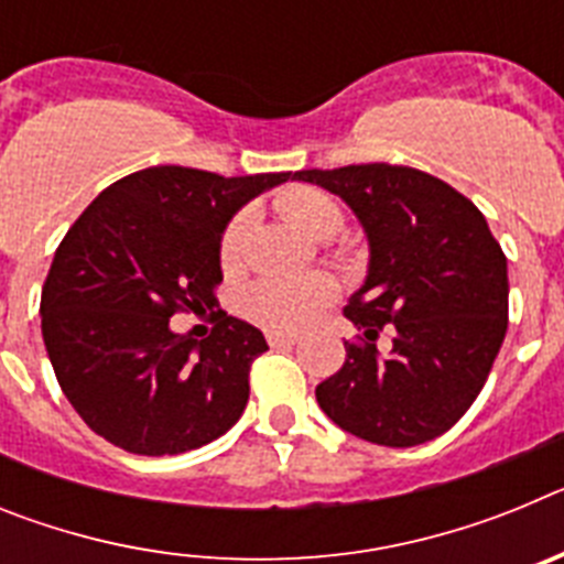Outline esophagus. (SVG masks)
Masks as SVG:
<instances>
[{
	"label": "esophagus",
	"instance_id": "esophagus-1",
	"mask_svg": "<svg viewBox=\"0 0 564 564\" xmlns=\"http://www.w3.org/2000/svg\"><path fill=\"white\" fill-rule=\"evenodd\" d=\"M265 338L271 347H288V344H296V336H291V333H279V330H268Z\"/></svg>",
	"mask_w": 564,
	"mask_h": 564
}]
</instances>
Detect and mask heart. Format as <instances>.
<instances>
[{
    "mask_svg": "<svg viewBox=\"0 0 564 564\" xmlns=\"http://www.w3.org/2000/svg\"><path fill=\"white\" fill-rule=\"evenodd\" d=\"M276 206L293 228L316 239L333 237L344 223L341 208L318 188H288L285 194H279ZM242 231H246V217H234L220 239L223 262L237 259ZM330 299L333 282L327 276H318V273H307V276H262L242 291L239 311L246 313L251 322L271 327V330H299Z\"/></svg>",
    "mask_w": 564,
    "mask_h": 564,
    "instance_id": "heart-1",
    "label": "heart"
}]
</instances>
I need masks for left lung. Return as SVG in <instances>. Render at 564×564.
I'll use <instances>...</instances> for the list:
<instances>
[{
    "instance_id": "1",
    "label": "left lung",
    "mask_w": 564,
    "mask_h": 564,
    "mask_svg": "<svg viewBox=\"0 0 564 564\" xmlns=\"http://www.w3.org/2000/svg\"><path fill=\"white\" fill-rule=\"evenodd\" d=\"M341 197L364 228L370 262L344 316L341 370L316 387L327 417L361 441L406 449L452 430L475 403L508 327V265L468 197L432 174L390 163L296 172ZM393 330L381 357L377 333Z\"/></svg>"
}]
</instances>
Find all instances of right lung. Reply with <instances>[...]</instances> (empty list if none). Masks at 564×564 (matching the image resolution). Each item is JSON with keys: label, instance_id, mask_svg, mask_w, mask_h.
<instances>
[{"label": "right lung", "instance_id": "1", "mask_svg": "<svg viewBox=\"0 0 564 564\" xmlns=\"http://www.w3.org/2000/svg\"><path fill=\"white\" fill-rule=\"evenodd\" d=\"M293 172L220 177L186 166L127 174L84 208L42 288V336L89 430L132 455L200 449L248 403L262 330L217 311L212 336L174 333V311L214 305L220 239L239 208Z\"/></svg>", "mask_w": 564, "mask_h": 564}]
</instances>
